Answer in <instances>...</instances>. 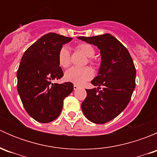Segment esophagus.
I'll return each mask as SVG.
<instances>
[{"label":"esophagus","instance_id":"esophagus-1","mask_svg":"<svg viewBox=\"0 0 157 157\" xmlns=\"http://www.w3.org/2000/svg\"><path fill=\"white\" fill-rule=\"evenodd\" d=\"M77 89H79V86H77V85L74 84V90H77Z\"/></svg>","mask_w":157,"mask_h":157}]
</instances>
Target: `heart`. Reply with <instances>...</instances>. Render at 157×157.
Listing matches in <instances>:
<instances>
[{
    "instance_id": "1",
    "label": "heart",
    "mask_w": 157,
    "mask_h": 157,
    "mask_svg": "<svg viewBox=\"0 0 157 157\" xmlns=\"http://www.w3.org/2000/svg\"><path fill=\"white\" fill-rule=\"evenodd\" d=\"M77 49L84 54L87 58H93L95 55V49L91 45L88 43H80L77 45ZM58 64L61 67L67 68L71 64V55L69 50L67 47H62L58 52ZM90 64H93V60L91 58L88 59ZM93 72L90 67H71L66 71L64 74V78L67 81L74 83L76 85H82L87 80L93 77Z\"/></svg>"
}]
</instances>
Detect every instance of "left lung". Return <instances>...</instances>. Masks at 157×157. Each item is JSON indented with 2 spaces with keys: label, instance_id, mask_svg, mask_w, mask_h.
I'll list each match as a JSON object with an SVG mask.
<instances>
[{
  "label": "left lung",
  "instance_id": "1",
  "mask_svg": "<svg viewBox=\"0 0 157 157\" xmlns=\"http://www.w3.org/2000/svg\"><path fill=\"white\" fill-rule=\"evenodd\" d=\"M79 39L93 44L100 50L102 61L98 75L91 81L97 88L86 90L81 109L88 120L105 124L118 116L131 100L135 88L136 69L128 49L108 34ZM103 87L99 90L100 86Z\"/></svg>",
  "mask_w": 157,
  "mask_h": 157
}]
</instances>
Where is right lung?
<instances>
[{
	"mask_svg": "<svg viewBox=\"0 0 157 157\" xmlns=\"http://www.w3.org/2000/svg\"><path fill=\"white\" fill-rule=\"evenodd\" d=\"M72 40L54 33L42 36L24 52L17 73V90L25 109L41 123L56 119L62 110L64 99L71 94V82L52 83L64 76L58 64V52Z\"/></svg>",
	"mask_w": 157,
	"mask_h": 157,
	"instance_id": "1",
	"label": "right lung"
}]
</instances>
